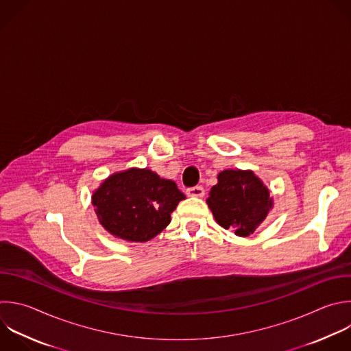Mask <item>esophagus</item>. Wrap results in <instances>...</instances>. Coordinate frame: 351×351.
Returning a JSON list of instances; mask_svg holds the SVG:
<instances>
[{
    "label": "esophagus",
    "mask_w": 351,
    "mask_h": 351,
    "mask_svg": "<svg viewBox=\"0 0 351 351\" xmlns=\"http://www.w3.org/2000/svg\"><path fill=\"white\" fill-rule=\"evenodd\" d=\"M186 193H187V195H190V197H197V198H201V197H204V194H205L204 187H201V186L189 187Z\"/></svg>",
    "instance_id": "obj_1"
}]
</instances>
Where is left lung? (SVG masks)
Here are the masks:
<instances>
[{"mask_svg":"<svg viewBox=\"0 0 351 351\" xmlns=\"http://www.w3.org/2000/svg\"><path fill=\"white\" fill-rule=\"evenodd\" d=\"M215 220L240 237H248L273 206L269 189L252 171L226 169L217 175L206 199Z\"/></svg>","mask_w":351,"mask_h":351,"instance_id":"obj_1","label":"left lung"}]
</instances>
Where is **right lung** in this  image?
<instances>
[{"label": "right lung", "instance_id": "add662e5", "mask_svg": "<svg viewBox=\"0 0 351 351\" xmlns=\"http://www.w3.org/2000/svg\"><path fill=\"white\" fill-rule=\"evenodd\" d=\"M186 195L176 183L145 168L108 176L93 191L100 224L117 239L146 243L169 224L171 213Z\"/></svg>", "mask_w": 351, "mask_h": 351}]
</instances>
